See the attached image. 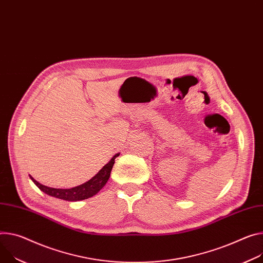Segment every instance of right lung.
<instances>
[{
  "instance_id": "add662e5",
  "label": "right lung",
  "mask_w": 263,
  "mask_h": 263,
  "mask_svg": "<svg viewBox=\"0 0 263 263\" xmlns=\"http://www.w3.org/2000/svg\"><path fill=\"white\" fill-rule=\"evenodd\" d=\"M117 156H119V153H116L110 159V161L107 164H105L103 168L99 171V173L97 175H94L90 180H88L85 183L80 184L78 186L71 187V189H55V187L47 186V185H44V184L37 182L31 175H29V176H30L31 180L34 182V184L41 191H43L45 194L59 198V199L67 200V201H80V200L90 198L100 192L102 187L107 183V181L110 177L111 170L113 168L115 158Z\"/></svg>"
}]
</instances>
